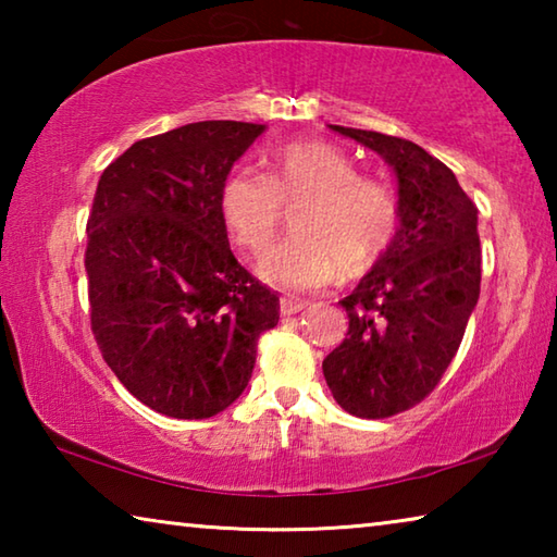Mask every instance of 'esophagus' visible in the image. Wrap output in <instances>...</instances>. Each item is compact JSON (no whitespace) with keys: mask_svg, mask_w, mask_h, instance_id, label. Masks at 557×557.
I'll return each instance as SVG.
<instances>
[{"mask_svg":"<svg viewBox=\"0 0 557 557\" xmlns=\"http://www.w3.org/2000/svg\"><path fill=\"white\" fill-rule=\"evenodd\" d=\"M307 307V301H299V299H280V314L282 317H292L301 312V309Z\"/></svg>","mask_w":557,"mask_h":557,"instance_id":"esophagus-1","label":"esophagus"}]
</instances>
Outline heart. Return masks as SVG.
Wrapping results in <instances>:
<instances>
[{"label":"heart","mask_w":557,"mask_h":557,"mask_svg":"<svg viewBox=\"0 0 557 557\" xmlns=\"http://www.w3.org/2000/svg\"><path fill=\"white\" fill-rule=\"evenodd\" d=\"M297 207L295 235L260 260V277L299 292L369 272L398 228L388 186L358 176L354 159L322 139H297L265 157V176L233 169L219 188V213L231 238L262 256L280 228L282 206Z\"/></svg>","instance_id":"b5f03b06"}]
</instances>
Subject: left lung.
I'll list each match as a JSON object with an SVG mask.
<instances>
[{
  "label": "left lung",
  "mask_w": 557,
  "mask_h": 557,
  "mask_svg": "<svg viewBox=\"0 0 557 557\" xmlns=\"http://www.w3.org/2000/svg\"><path fill=\"white\" fill-rule=\"evenodd\" d=\"M332 129L379 152L398 178V231L338 301L348 332L322 363L346 412L381 420L425 400L457 354L482 285L476 206L451 169L410 139Z\"/></svg>",
  "instance_id": "left-lung-1"
}]
</instances>
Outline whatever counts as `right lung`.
Here are the masks:
<instances>
[{
  "label": "right lung",
  "instance_id": "add662e5",
  "mask_svg": "<svg viewBox=\"0 0 557 557\" xmlns=\"http://www.w3.org/2000/svg\"><path fill=\"white\" fill-rule=\"evenodd\" d=\"M265 125L206 120L139 139L98 182L88 219L90 326L147 408L213 418L245 391L280 297L228 245L219 188Z\"/></svg>",
  "mask_w": 557,
  "mask_h": 557
}]
</instances>
